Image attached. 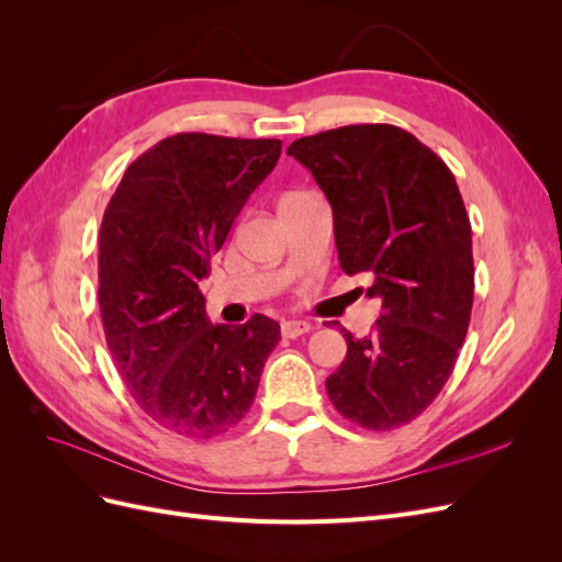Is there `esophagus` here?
Returning <instances> with one entry per match:
<instances>
[{"label": "esophagus", "instance_id": "1", "mask_svg": "<svg viewBox=\"0 0 562 562\" xmlns=\"http://www.w3.org/2000/svg\"><path fill=\"white\" fill-rule=\"evenodd\" d=\"M310 330H312V326H310L307 321H283L281 323V333L288 339H295L300 335H307Z\"/></svg>", "mask_w": 562, "mask_h": 562}]
</instances>
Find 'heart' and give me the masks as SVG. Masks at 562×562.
<instances>
[{"label": "heart", "instance_id": "obj_1", "mask_svg": "<svg viewBox=\"0 0 562 562\" xmlns=\"http://www.w3.org/2000/svg\"><path fill=\"white\" fill-rule=\"evenodd\" d=\"M295 194H300V192H293V194H285V196H295Z\"/></svg>", "mask_w": 562, "mask_h": 562}]
</instances>
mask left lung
Returning a JSON list of instances; mask_svg holds the SVG:
<instances>
[{
	"mask_svg": "<svg viewBox=\"0 0 562 562\" xmlns=\"http://www.w3.org/2000/svg\"><path fill=\"white\" fill-rule=\"evenodd\" d=\"M330 201L339 267L370 274L375 330L326 380L337 413L368 431L419 417L446 386L473 307L471 223L446 161L413 133L356 124L295 140Z\"/></svg>",
	"mask_w": 562,
	"mask_h": 562,
	"instance_id": "8db88e82",
	"label": "left lung"
}]
</instances>
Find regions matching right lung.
Masks as SVG:
<instances>
[{
    "label": "right lung",
    "instance_id": "add662e5",
    "mask_svg": "<svg viewBox=\"0 0 562 562\" xmlns=\"http://www.w3.org/2000/svg\"><path fill=\"white\" fill-rule=\"evenodd\" d=\"M281 140L178 133L135 159L98 236V302L114 366L143 413L187 438L234 429L258 394L277 321L211 323L199 281Z\"/></svg>",
    "mask_w": 562,
    "mask_h": 562
}]
</instances>
